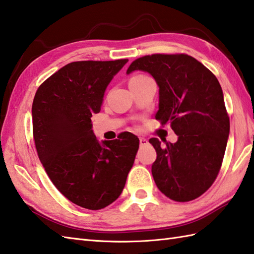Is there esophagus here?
Listing matches in <instances>:
<instances>
[{
  "mask_svg": "<svg viewBox=\"0 0 254 254\" xmlns=\"http://www.w3.org/2000/svg\"><path fill=\"white\" fill-rule=\"evenodd\" d=\"M147 144H148V141L146 138L139 137V145H141V146H144V145H147Z\"/></svg>",
  "mask_w": 254,
  "mask_h": 254,
  "instance_id": "esophagus-1",
  "label": "esophagus"
}]
</instances>
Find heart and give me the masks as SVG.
Wrapping results in <instances>:
<instances>
[{
	"mask_svg": "<svg viewBox=\"0 0 254 254\" xmlns=\"http://www.w3.org/2000/svg\"><path fill=\"white\" fill-rule=\"evenodd\" d=\"M142 77H144V75H136V76H133L131 79H137V78H142Z\"/></svg>",
	"mask_w": 254,
	"mask_h": 254,
	"instance_id": "1",
	"label": "heart"
}]
</instances>
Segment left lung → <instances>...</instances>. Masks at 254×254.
<instances>
[{"mask_svg":"<svg viewBox=\"0 0 254 254\" xmlns=\"http://www.w3.org/2000/svg\"><path fill=\"white\" fill-rule=\"evenodd\" d=\"M148 72L159 86L156 120L170 123L176 143L161 146L150 138L157 153L152 166L156 186L176 202H189L206 192L217 178L229 136V117L216 76L185 53L145 56L127 73Z\"/></svg>","mask_w":254,"mask_h":254,"instance_id":"8db88e82","label":"left lung"}]
</instances>
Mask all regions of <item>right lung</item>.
Returning a JSON list of instances; mask_svg holds the SVG:
<instances>
[{
	"label": "right lung",
	"instance_id": "1",
	"mask_svg": "<svg viewBox=\"0 0 254 254\" xmlns=\"http://www.w3.org/2000/svg\"><path fill=\"white\" fill-rule=\"evenodd\" d=\"M127 61L68 63L39 86L32 102L38 157L58 190L80 207L96 210L115 202L135 159L137 136L124 132L100 144L90 120Z\"/></svg>",
	"mask_w": 254,
	"mask_h": 254
}]
</instances>
